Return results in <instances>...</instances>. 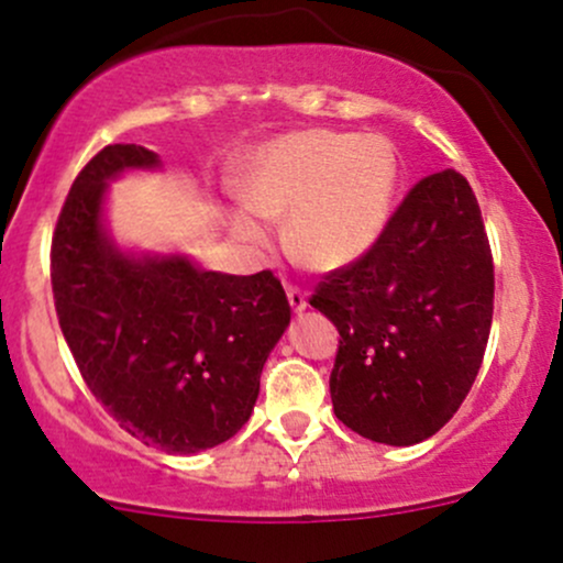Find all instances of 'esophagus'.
<instances>
[{"mask_svg": "<svg viewBox=\"0 0 563 563\" xmlns=\"http://www.w3.org/2000/svg\"><path fill=\"white\" fill-rule=\"evenodd\" d=\"M286 294H288V305H291L294 312L307 310V294L301 291L299 286H286Z\"/></svg>", "mask_w": 563, "mask_h": 563, "instance_id": "1", "label": "esophagus"}]
</instances>
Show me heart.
Segmentation results:
<instances>
[{
    "label": "heart",
    "instance_id": "obj_1",
    "mask_svg": "<svg viewBox=\"0 0 563 563\" xmlns=\"http://www.w3.org/2000/svg\"><path fill=\"white\" fill-rule=\"evenodd\" d=\"M398 154L382 135L301 131L251 157L240 195L251 213H232L243 243H269L262 219H286L291 251L312 269H339L374 249L390 221Z\"/></svg>",
    "mask_w": 563,
    "mask_h": 563
}]
</instances>
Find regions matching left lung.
I'll use <instances>...</instances> for the list:
<instances>
[{
  "label": "left lung",
  "mask_w": 563,
  "mask_h": 563,
  "mask_svg": "<svg viewBox=\"0 0 563 563\" xmlns=\"http://www.w3.org/2000/svg\"><path fill=\"white\" fill-rule=\"evenodd\" d=\"M310 305L339 331L333 413L387 446L435 435L492 331L494 262L467 178L446 168L413 184L374 249L329 272Z\"/></svg>",
  "instance_id": "obj_1"
}]
</instances>
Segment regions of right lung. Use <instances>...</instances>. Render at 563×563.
<instances>
[{"instance_id": "add662e5", "label": "right lung", "mask_w": 563, "mask_h": 563, "mask_svg": "<svg viewBox=\"0 0 563 563\" xmlns=\"http://www.w3.org/2000/svg\"><path fill=\"white\" fill-rule=\"evenodd\" d=\"M157 165L144 146L111 144L79 170L53 232V299L85 385L120 428L168 454H197L249 422L291 305L269 269L221 275L111 243L107 181Z\"/></svg>"}]
</instances>
